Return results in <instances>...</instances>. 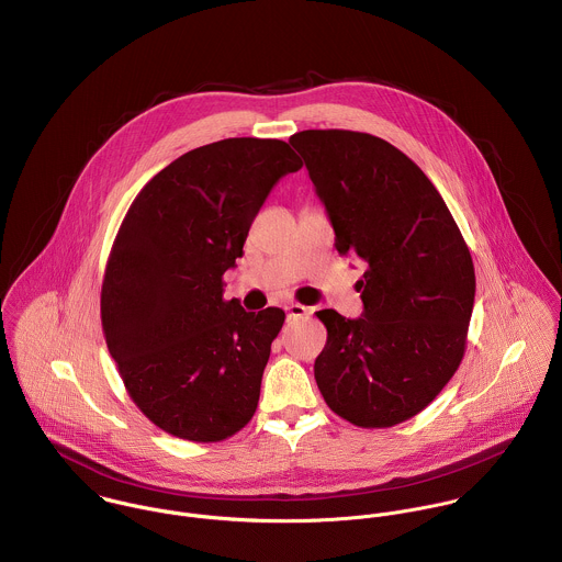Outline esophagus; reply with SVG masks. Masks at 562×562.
<instances>
[{
	"label": "esophagus",
	"instance_id": "1",
	"mask_svg": "<svg viewBox=\"0 0 562 562\" xmlns=\"http://www.w3.org/2000/svg\"><path fill=\"white\" fill-rule=\"evenodd\" d=\"M285 314H288V321H299V318H305L307 316V307L299 305V303H290L285 307Z\"/></svg>",
	"mask_w": 562,
	"mask_h": 562
}]
</instances>
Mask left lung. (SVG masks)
Segmentation results:
<instances>
[{"label":"left lung","instance_id":"1","mask_svg":"<svg viewBox=\"0 0 562 562\" xmlns=\"http://www.w3.org/2000/svg\"><path fill=\"white\" fill-rule=\"evenodd\" d=\"M303 156L339 255L368 263L357 321L322 310L314 374L326 404L361 428L417 415L454 376L474 310L470 248L437 188L394 145L348 130L290 138Z\"/></svg>","mask_w":562,"mask_h":562}]
</instances>
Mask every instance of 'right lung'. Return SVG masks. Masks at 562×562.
Instances as JSON below:
<instances>
[{
  "instance_id": "add662e5",
  "label": "right lung",
  "mask_w": 562,
  "mask_h": 562,
  "mask_svg": "<svg viewBox=\"0 0 562 562\" xmlns=\"http://www.w3.org/2000/svg\"><path fill=\"white\" fill-rule=\"evenodd\" d=\"M303 166L283 140L227 138L183 154L138 192L112 244L101 324L136 406L188 441H223L252 417L285 314L225 301L250 223Z\"/></svg>"
}]
</instances>
